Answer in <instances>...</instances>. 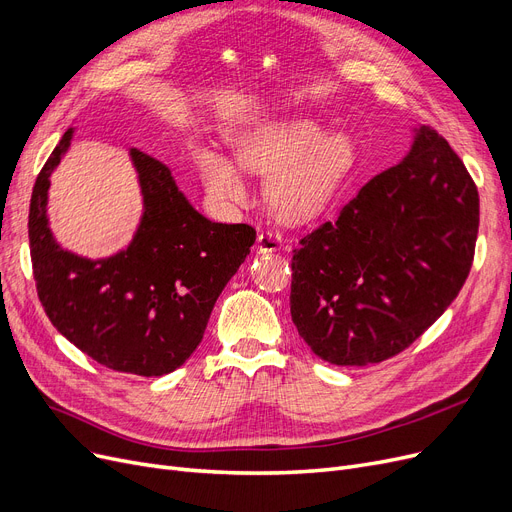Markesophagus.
<instances>
[{
	"label": "esophagus",
	"instance_id": "esophagus-1",
	"mask_svg": "<svg viewBox=\"0 0 512 512\" xmlns=\"http://www.w3.org/2000/svg\"><path fill=\"white\" fill-rule=\"evenodd\" d=\"M283 248V237L275 231H262L256 239V250L258 254H269L279 252Z\"/></svg>",
	"mask_w": 512,
	"mask_h": 512
}]
</instances>
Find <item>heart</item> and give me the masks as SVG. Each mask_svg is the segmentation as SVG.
I'll return each mask as SVG.
<instances>
[{
    "mask_svg": "<svg viewBox=\"0 0 512 512\" xmlns=\"http://www.w3.org/2000/svg\"><path fill=\"white\" fill-rule=\"evenodd\" d=\"M231 158L212 148L196 150L200 179L214 202L246 200V181L238 170L271 175L266 200L287 223H302L319 214L350 175L356 148L342 131L323 133L310 120H271L231 137Z\"/></svg>",
    "mask_w": 512,
    "mask_h": 512,
    "instance_id": "b5f03b06",
    "label": "heart"
}]
</instances>
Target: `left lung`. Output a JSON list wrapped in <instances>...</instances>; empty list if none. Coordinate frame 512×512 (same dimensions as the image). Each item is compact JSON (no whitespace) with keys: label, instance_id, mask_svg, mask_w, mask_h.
I'll list each match as a JSON object with an SVG mask.
<instances>
[{"label":"left lung","instance_id":"1","mask_svg":"<svg viewBox=\"0 0 512 512\" xmlns=\"http://www.w3.org/2000/svg\"><path fill=\"white\" fill-rule=\"evenodd\" d=\"M479 193L431 127L364 185L335 221L308 233L291 260V321L337 367L392 358L421 337L465 285Z\"/></svg>","mask_w":512,"mask_h":512}]
</instances>
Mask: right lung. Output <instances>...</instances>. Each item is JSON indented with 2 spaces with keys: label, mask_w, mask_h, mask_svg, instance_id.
<instances>
[{
  "label": "right lung",
  "mask_w": 512,
  "mask_h": 512,
  "mask_svg": "<svg viewBox=\"0 0 512 512\" xmlns=\"http://www.w3.org/2000/svg\"><path fill=\"white\" fill-rule=\"evenodd\" d=\"M72 135V127L62 135L31 196V260L43 310L70 344L112 371L173 373L200 346L210 312L250 254L256 231L208 221L166 164L131 148L143 198L131 243L97 260L64 250L50 229L47 189Z\"/></svg>",
  "instance_id": "add662e5"
}]
</instances>
